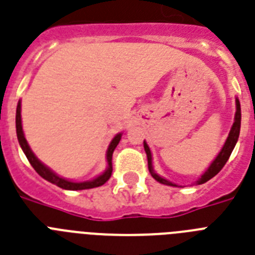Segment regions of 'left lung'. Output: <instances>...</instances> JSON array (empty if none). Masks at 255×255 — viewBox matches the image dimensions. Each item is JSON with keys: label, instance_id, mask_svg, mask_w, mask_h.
Instances as JSON below:
<instances>
[{"label": "left lung", "instance_id": "8db88e82", "mask_svg": "<svg viewBox=\"0 0 255 255\" xmlns=\"http://www.w3.org/2000/svg\"><path fill=\"white\" fill-rule=\"evenodd\" d=\"M240 126H241V108H240V102H239V99L236 98V113H235V123H234V125H232L231 130H230V134H228L227 139H226L225 145L222 147V149H221V152L218 153V156L214 158V161H213L212 164H210V166L206 169L205 173L202 174L201 177L196 180V184L205 183V182H208L209 179H212L213 177H215V175H217V174L222 170V167L226 165V162H227L228 158H230V156H231L232 151H234L235 145H236L237 139H239V135H240ZM143 144H144V151H145V153H147V160H148V170H149V173H151L152 177L157 180V182H160L161 184H166V186H171V187H178L177 184L171 183L170 180H167V179H165V178L160 177V175H158V174L153 170L151 149H149L148 144L145 143V140L143 142Z\"/></svg>", "mask_w": 255, "mask_h": 255}]
</instances>
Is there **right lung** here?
Masks as SVG:
<instances>
[{"instance_id": "1", "label": "right lung", "mask_w": 255, "mask_h": 255, "mask_svg": "<svg viewBox=\"0 0 255 255\" xmlns=\"http://www.w3.org/2000/svg\"><path fill=\"white\" fill-rule=\"evenodd\" d=\"M21 102L19 101L18 107H16V117H15V124H16V135H18L19 144H20L21 149L27 156L29 164L33 166L34 170L40 174L43 179H46L50 183L56 184L58 187L63 188V190H71V191H80V190H89V188H95V187L103 186L107 180L110 179L111 175H112V154L115 148L117 147V144L121 140V136H123V132H119L115 138L112 139V142L108 145V149H107V169L101 174L98 175L97 178L91 180H86V182H73V180H68L65 178L59 177L58 174L54 173L51 169L43 165L38 158L36 157V154L32 152L29 144H28L27 139L24 136L23 132V126H21Z\"/></svg>"}]
</instances>
